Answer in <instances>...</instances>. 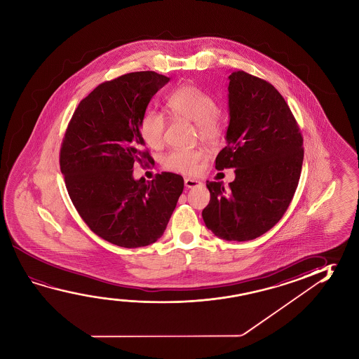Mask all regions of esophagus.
Masks as SVG:
<instances>
[{
	"label": "esophagus",
	"mask_w": 359,
	"mask_h": 359,
	"mask_svg": "<svg viewBox=\"0 0 359 359\" xmlns=\"http://www.w3.org/2000/svg\"><path fill=\"white\" fill-rule=\"evenodd\" d=\"M184 182H185V187L188 189L196 188V187L201 185V182L199 180H195V179H191V177H187Z\"/></svg>",
	"instance_id": "esophagus-1"
}]
</instances>
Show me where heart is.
<instances>
[{"label":"heart","instance_id":"heart-1","mask_svg":"<svg viewBox=\"0 0 359 359\" xmlns=\"http://www.w3.org/2000/svg\"><path fill=\"white\" fill-rule=\"evenodd\" d=\"M165 104L172 115L195 123L196 134L203 142H217L222 135L223 123L217 115V101L204 90L189 83L182 85L166 96ZM139 130L147 147H161L164 139V115L156 110H149L142 115ZM203 156V153L196 149H177L165 155L163 165L168 170L195 174Z\"/></svg>","mask_w":359,"mask_h":359}]
</instances>
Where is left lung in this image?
Listing matches in <instances>:
<instances>
[{"instance_id": "1", "label": "left lung", "mask_w": 359, "mask_h": 359, "mask_svg": "<svg viewBox=\"0 0 359 359\" xmlns=\"http://www.w3.org/2000/svg\"><path fill=\"white\" fill-rule=\"evenodd\" d=\"M226 147L215 168L236 169V179L206 182L210 201L206 228L224 241H253L287 212L299 182L303 137L282 95L271 83L244 71L229 76Z\"/></svg>"}]
</instances>
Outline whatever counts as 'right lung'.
<instances>
[{"label":"right lung","mask_w":359,"mask_h":359,"mask_svg":"<svg viewBox=\"0 0 359 359\" xmlns=\"http://www.w3.org/2000/svg\"><path fill=\"white\" fill-rule=\"evenodd\" d=\"M169 81L140 71L100 83L80 101L62 140L60 169L72 204L96 236L118 247L158 241L184 189L174 172L151 182L133 177L136 163H154L139 126L151 97Z\"/></svg>","instance_id":"1"}]
</instances>
